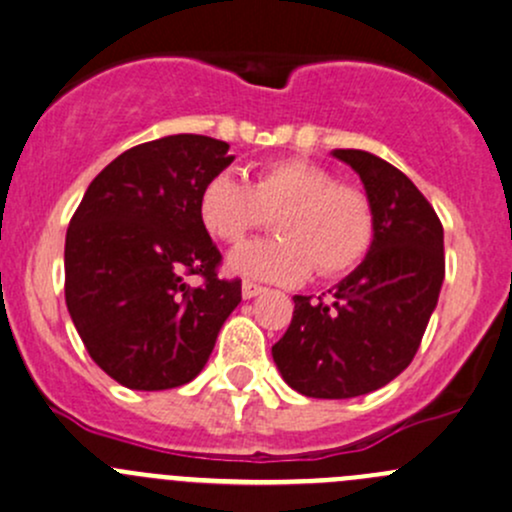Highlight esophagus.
<instances>
[{"label":"esophagus","instance_id":"esophagus-1","mask_svg":"<svg viewBox=\"0 0 512 512\" xmlns=\"http://www.w3.org/2000/svg\"><path fill=\"white\" fill-rule=\"evenodd\" d=\"M267 289L262 287V284H255V282H242V299H255L260 297V294H265Z\"/></svg>","mask_w":512,"mask_h":512}]
</instances>
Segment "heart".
<instances>
[{
  "instance_id": "1",
  "label": "heart",
  "mask_w": 512,
  "mask_h": 512,
  "mask_svg": "<svg viewBox=\"0 0 512 512\" xmlns=\"http://www.w3.org/2000/svg\"><path fill=\"white\" fill-rule=\"evenodd\" d=\"M198 218L225 245L277 218L279 238L247 242L228 257L230 272L277 284L304 282L314 267L321 277L351 272L375 240L368 193L297 157L267 161L252 184L228 169L213 174L198 193Z\"/></svg>"
}]
</instances>
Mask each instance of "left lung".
Here are the masks:
<instances>
[{"label": "left lung", "instance_id": "1", "mask_svg": "<svg viewBox=\"0 0 512 512\" xmlns=\"http://www.w3.org/2000/svg\"><path fill=\"white\" fill-rule=\"evenodd\" d=\"M360 176L375 208L365 260L328 297H294L272 346L284 383L306 397L348 400L395 380L412 363L444 282V228L419 188L385 159L333 149Z\"/></svg>", "mask_w": 512, "mask_h": 512}]
</instances>
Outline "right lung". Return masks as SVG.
I'll return each mask as SVG.
<instances>
[{
  "label": "right lung",
  "mask_w": 512,
  "mask_h": 512,
  "mask_svg": "<svg viewBox=\"0 0 512 512\" xmlns=\"http://www.w3.org/2000/svg\"><path fill=\"white\" fill-rule=\"evenodd\" d=\"M228 149L203 134L137 144L95 176L68 225V314L90 358L129 390L191 383L240 304V279L218 277L198 218L203 184L235 159Z\"/></svg>",
  "instance_id": "1"
}]
</instances>
